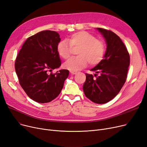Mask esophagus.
<instances>
[{
  "mask_svg": "<svg viewBox=\"0 0 147 147\" xmlns=\"http://www.w3.org/2000/svg\"><path fill=\"white\" fill-rule=\"evenodd\" d=\"M70 73L72 74H76L78 73V71H70Z\"/></svg>",
  "mask_w": 147,
  "mask_h": 147,
  "instance_id": "esophagus-1",
  "label": "esophagus"
}]
</instances>
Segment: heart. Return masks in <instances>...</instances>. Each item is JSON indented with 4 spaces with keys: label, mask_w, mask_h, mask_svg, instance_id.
Segmentation results:
<instances>
[{
    "label": "heart",
    "mask_w": 147,
    "mask_h": 147,
    "mask_svg": "<svg viewBox=\"0 0 147 147\" xmlns=\"http://www.w3.org/2000/svg\"><path fill=\"white\" fill-rule=\"evenodd\" d=\"M72 47L79 48V56L71 57L64 63V68L70 71L82 69L87 65L88 62L91 65L97 64L102 61L105 52L104 42L86 31L75 32L67 40L60 41L57 45L58 55L63 59H67Z\"/></svg>",
    "instance_id": "heart-1"
}]
</instances>
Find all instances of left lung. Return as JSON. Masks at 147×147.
Instances as JSON below:
<instances>
[{"label": "left lung", "mask_w": 147, "mask_h": 147, "mask_svg": "<svg viewBox=\"0 0 147 147\" xmlns=\"http://www.w3.org/2000/svg\"><path fill=\"white\" fill-rule=\"evenodd\" d=\"M96 30L105 39L107 50L104 59L91 69L99 76L86 74L83 90L86 97L96 104L110 101L121 91L126 81L129 66V55L124 43L117 34L100 28Z\"/></svg>", "instance_id": "obj_1"}]
</instances>
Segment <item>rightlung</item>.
<instances>
[{"instance_id": "add662e5", "label": "right lung", "mask_w": 147, "mask_h": 147, "mask_svg": "<svg viewBox=\"0 0 147 147\" xmlns=\"http://www.w3.org/2000/svg\"><path fill=\"white\" fill-rule=\"evenodd\" d=\"M60 41L58 32L40 31L26 39L16 57L15 69L20 85L37 102L48 103L55 99L68 77L67 69L50 73L61 65L57 52Z\"/></svg>"}]
</instances>
